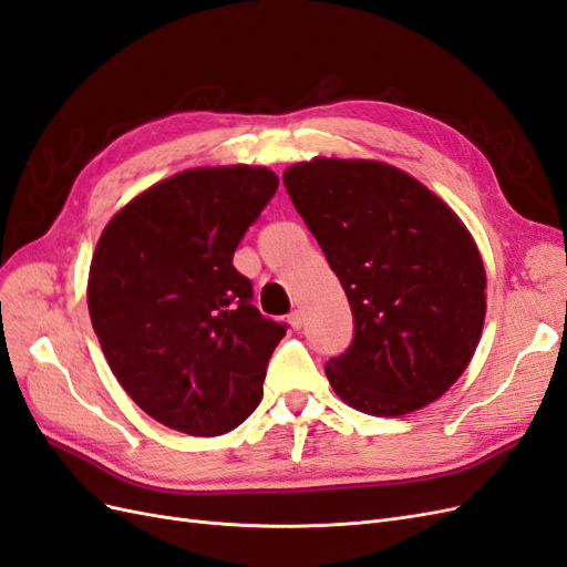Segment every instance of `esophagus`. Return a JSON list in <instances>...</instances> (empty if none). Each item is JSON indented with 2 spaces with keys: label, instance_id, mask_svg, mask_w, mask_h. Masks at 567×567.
Listing matches in <instances>:
<instances>
[{
  "label": "esophagus",
  "instance_id": "1",
  "mask_svg": "<svg viewBox=\"0 0 567 567\" xmlns=\"http://www.w3.org/2000/svg\"><path fill=\"white\" fill-rule=\"evenodd\" d=\"M287 320H289V326H292L295 330H299L301 326H303V316H301V311H292L287 316Z\"/></svg>",
  "mask_w": 567,
  "mask_h": 567
}]
</instances>
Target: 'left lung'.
<instances>
[{
    "label": "left lung",
    "mask_w": 567,
    "mask_h": 567,
    "mask_svg": "<svg viewBox=\"0 0 567 567\" xmlns=\"http://www.w3.org/2000/svg\"><path fill=\"white\" fill-rule=\"evenodd\" d=\"M282 183L351 306V344L326 363L332 390L382 417L440 399L471 363L487 311L465 225L378 161L313 158L287 168Z\"/></svg>",
    "instance_id": "8db88e82"
}]
</instances>
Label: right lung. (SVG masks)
I'll list each match as a JSON object with an SVG mask.
<instances>
[{
  "label": "right lung",
  "instance_id": "1",
  "mask_svg": "<svg viewBox=\"0 0 567 567\" xmlns=\"http://www.w3.org/2000/svg\"><path fill=\"white\" fill-rule=\"evenodd\" d=\"M275 192L268 168L185 171L142 192L96 241L92 328L127 396L158 423L216 436L261 401L287 326L251 303L233 256Z\"/></svg>",
  "mask_w": 567,
  "mask_h": 567
}]
</instances>
